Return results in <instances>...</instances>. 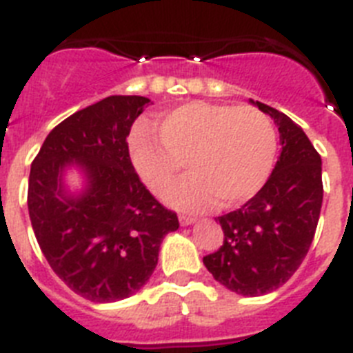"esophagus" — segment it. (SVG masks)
<instances>
[{
  "label": "esophagus",
  "instance_id": "obj_1",
  "mask_svg": "<svg viewBox=\"0 0 353 353\" xmlns=\"http://www.w3.org/2000/svg\"><path fill=\"white\" fill-rule=\"evenodd\" d=\"M197 222V219L194 216H188V214H179V223L181 225H192V223Z\"/></svg>",
  "mask_w": 353,
  "mask_h": 353
}]
</instances>
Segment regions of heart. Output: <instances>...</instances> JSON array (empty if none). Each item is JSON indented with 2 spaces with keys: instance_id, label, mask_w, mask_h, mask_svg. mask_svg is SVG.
I'll return each mask as SVG.
<instances>
[{
  "instance_id": "b5f03b06",
  "label": "heart",
  "mask_w": 353,
  "mask_h": 353,
  "mask_svg": "<svg viewBox=\"0 0 353 353\" xmlns=\"http://www.w3.org/2000/svg\"><path fill=\"white\" fill-rule=\"evenodd\" d=\"M159 139L142 125L130 142L134 170L152 194L172 185L183 163L192 174L165 194L179 210L234 206L256 195L274 168L277 133L254 106L188 103L158 125Z\"/></svg>"
}]
</instances>
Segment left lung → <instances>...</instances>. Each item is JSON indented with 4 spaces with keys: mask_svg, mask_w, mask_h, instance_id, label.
Returning a JSON list of instances; mask_svg holds the SVG:
<instances>
[{
    "mask_svg": "<svg viewBox=\"0 0 353 353\" xmlns=\"http://www.w3.org/2000/svg\"><path fill=\"white\" fill-rule=\"evenodd\" d=\"M279 128L283 151L272 176L240 210L216 219L223 243L202 261L214 281L243 296L283 286L304 261L320 219L321 158L299 124L252 101Z\"/></svg>",
    "mask_w": 353,
    "mask_h": 353,
    "instance_id": "obj_1",
    "label": "left lung"
}]
</instances>
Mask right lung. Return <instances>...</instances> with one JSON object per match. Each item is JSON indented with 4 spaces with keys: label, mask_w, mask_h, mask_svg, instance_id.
Here are the masks:
<instances>
[{
    "label": "right lung",
    "mask_w": 353,
    "mask_h": 353,
    "mask_svg": "<svg viewBox=\"0 0 353 353\" xmlns=\"http://www.w3.org/2000/svg\"><path fill=\"white\" fill-rule=\"evenodd\" d=\"M142 96H110L54 128L33 159L28 211L35 238L54 274L90 302L134 295L158 265L159 245L179 220L134 172L128 134ZM84 177L70 192L65 174Z\"/></svg>",
    "instance_id": "add662e5"
}]
</instances>
